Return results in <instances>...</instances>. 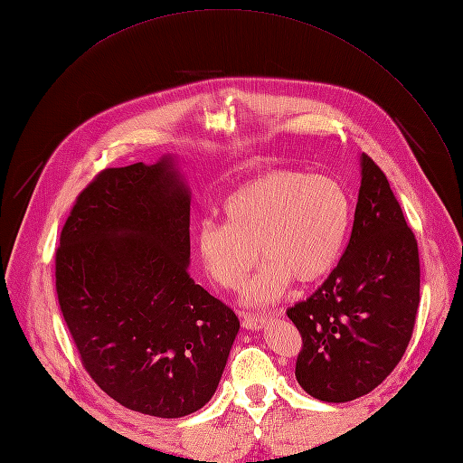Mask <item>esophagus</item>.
I'll return each instance as SVG.
<instances>
[{
  "instance_id": "1",
  "label": "esophagus",
  "mask_w": 463,
  "mask_h": 463,
  "mask_svg": "<svg viewBox=\"0 0 463 463\" xmlns=\"http://www.w3.org/2000/svg\"><path fill=\"white\" fill-rule=\"evenodd\" d=\"M269 317H264V315L259 313H241V326L248 328V330H259L266 325Z\"/></svg>"
}]
</instances>
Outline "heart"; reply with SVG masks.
I'll list each match as a JSON object with an SVG mask.
<instances>
[{"label": "heart", "instance_id": "obj_1", "mask_svg": "<svg viewBox=\"0 0 463 463\" xmlns=\"http://www.w3.org/2000/svg\"><path fill=\"white\" fill-rule=\"evenodd\" d=\"M223 225L203 223L197 250L223 288L241 287L260 257L266 264L244 290L250 306L278 302L288 285L313 283L334 266L351 219L347 191L334 178L276 168L240 185L222 206Z\"/></svg>", "mask_w": 463, "mask_h": 463}]
</instances>
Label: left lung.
<instances>
[{
    "mask_svg": "<svg viewBox=\"0 0 463 463\" xmlns=\"http://www.w3.org/2000/svg\"><path fill=\"white\" fill-rule=\"evenodd\" d=\"M419 302L417 238L384 173L362 154L349 244L325 283L287 309L302 335L298 384L330 403L372 392L402 360Z\"/></svg>",
    "mask_w": 463,
    "mask_h": 463,
    "instance_id": "obj_1",
    "label": "left lung"
}]
</instances>
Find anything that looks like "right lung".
Wrapping results in <instances>:
<instances>
[{"label": "right lung", "instance_id": "obj_1", "mask_svg": "<svg viewBox=\"0 0 463 463\" xmlns=\"http://www.w3.org/2000/svg\"><path fill=\"white\" fill-rule=\"evenodd\" d=\"M189 191L165 157L105 168L56 250V293L84 370L142 415L180 419L213 396L240 328L189 276Z\"/></svg>", "mask_w": 463, "mask_h": 463}]
</instances>
